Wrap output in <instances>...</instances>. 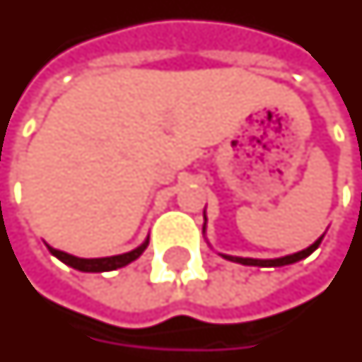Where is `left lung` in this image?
I'll use <instances>...</instances> for the list:
<instances>
[{
    "mask_svg": "<svg viewBox=\"0 0 362 362\" xmlns=\"http://www.w3.org/2000/svg\"><path fill=\"white\" fill-rule=\"evenodd\" d=\"M322 243V237H318L308 249L299 250V252H295V255H287V257L281 258H272V260H258V258H241V257H228V255H223V258H228L231 262H239V264L245 266H286V264H293V262H299L303 258H307L308 255H313L316 249H318V245Z\"/></svg>",
    "mask_w": 362,
    "mask_h": 362,
    "instance_id": "obj_1",
    "label": "left lung"
}]
</instances>
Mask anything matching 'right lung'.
Returning <instances> with one entry per match:
<instances>
[{
	"label": "right lung",
	"instance_id": "right-lung-1",
	"mask_svg": "<svg viewBox=\"0 0 362 362\" xmlns=\"http://www.w3.org/2000/svg\"><path fill=\"white\" fill-rule=\"evenodd\" d=\"M148 247V239L142 243L141 247H136L131 252H125V255H117V257H105V258H78L73 257V255H67V252H63V250L52 249L49 245H47V249L49 252L54 255L55 258H59L62 262H65L71 268H75V270L81 272H110V270H117V268H123V266L131 264L133 260L141 257L144 249Z\"/></svg>",
	"mask_w": 362,
	"mask_h": 362
}]
</instances>
